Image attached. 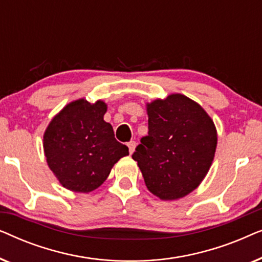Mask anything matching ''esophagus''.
Listing matches in <instances>:
<instances>
[{
    "mask_svg": "<svg viewBox=\"0 0 262 262\" xmlns=\"http://www.w3.org/2000/svg\"><path fill=\"white\" fill-rule=\"evenodd\" d=\"M127 146H128V151H130V154H132L135 151L136 149V142L135 141H130L127 143Z\"/></svg>",
    "mask_w": 262,
    "mask_h": 262,
    "instance_id": "esophagus-1",
    "label": "esophagus"
}]
</instances>
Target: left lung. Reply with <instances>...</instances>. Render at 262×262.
<instances>
[{"label": "left lung", "mask_w": 262, "mask_h": 262, "mask_svg": "<svg viewBox=\"0 0 262 262\" xmlns=\"http://www.w3.org/2000/svg\"><path fill=\"white\" fill-rule=\"evenodd\" d=\"M148 136L132 159L146 187L162 200H175L198 187L212 164L217 130L202 106L182 94L146 103Z\"/></svg>", "instance_id": "obj_1"}]
</instances>
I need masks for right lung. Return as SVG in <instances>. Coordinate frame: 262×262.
<instances>
[{"label":"right lung","instance_id":"add662e5","mask_svg":"<svg viewBox=\"0 0 262 262\" xmlns=\"http://www.w3.org/2000/svg\"><path fill=\"white\" fill-rule=\"evenodd\" d=\"M107 105L78 99L53 117L44 134V152L60 185L73 192L88 193L103 184L111 169L128 148L114 138L103 120Z\"/></svg>","mask_w":262,"mask_h":262}]
</instances>
